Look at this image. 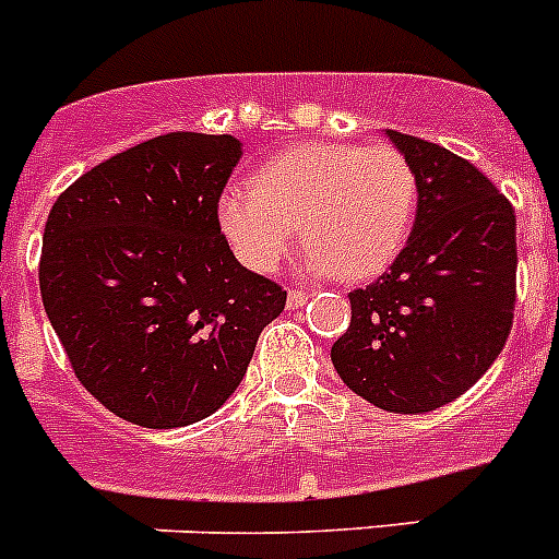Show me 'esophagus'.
<instances>
[{
	"label": "esophagus",
	"mask_w": 559,
	"mask_h": 559,
	"mask_svg": "<svg viewBox=\"0 0 559 559\" xmlns=\"http://www.w3.org/2000/svg\"><path fill=\"white\" fill-rule=\"evenodd\" d=\"M305 302H308V290H302V288L288 290V308H302Z\"/></svg>",
	"instance_id": "34e87169"
}]
</instances>
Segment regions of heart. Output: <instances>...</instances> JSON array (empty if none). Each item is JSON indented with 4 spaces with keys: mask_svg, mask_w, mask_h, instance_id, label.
I'll use <instances>...</instances> for the list:
<instances>
[{
    "mask_svg": "<svg viewBox=\"0 0 559 559\" xmlns=\"http://www.w3.org/2000/svg\"><path fill=\"white\" fill-rule=\"evenodd\" d=\"M417 201V173L397 147L308 142L271 156L251 187L226 190L218 221L251 271H274L299 226L310 274L360 283L403 251Z\"/></svg>",
    "mask_w": 559,
    "mask_h": 559,
    "instance_id": "heart-1",
    "label": "heart"
}]
</instances>
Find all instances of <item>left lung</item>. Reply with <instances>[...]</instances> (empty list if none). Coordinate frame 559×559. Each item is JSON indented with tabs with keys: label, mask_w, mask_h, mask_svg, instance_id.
<instances>
[{
	"label": "left lung",
	"mask_w": 559,
	"mask_h": 559,
	"mask_svg": "<svg viewBox=\"0 0 559 559\" xmlns=\"http://www.w3.org/2000/svg\"><path fill=\"white\" fill-rule=\"evenodd\" d=\"M419 181L417 218L392 269L349 294L330 349L358 397L394 414L445 406L501 355L515 313V210L467 159L386 131Z\"/></svg>",
	"instance_id": "left-lung-1"
}]
</instances>
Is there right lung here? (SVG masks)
Returning <instances> with one entry per match:
<instances>
[{
    "label": "right lung",
    "mask_w": 559,
    "mask_h": 559,
    "mask_svg": "<svg viewBox=\"0 0 559 559\" xmlns=\"http://www.w3.org/2000/svg\"><path fill=\"white\" fill-rule=\"evenodd\" d=\"M229 133L173 131L83 173L44 226V310L88 394L142 428L210 417L240 386L283 285L237 263L218 201Z\"/></svg>",
    "instance_id": "1"
}]
</instances>
